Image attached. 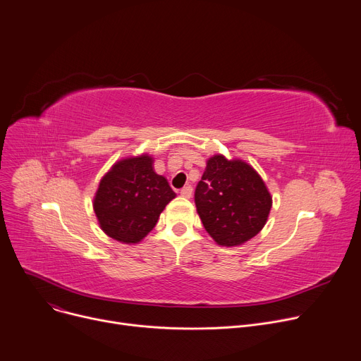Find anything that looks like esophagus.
Instances as JSON below:
<instances>
[{"label": "esophagus", "instance_id": "34e87169", "mask_svg": "<svg viewBox=\"0 0 361 361\" xmlns=\"http://www.w3.org/2000/svg\"><path fill=\"white\" fill-rule=\"evenodd\" d=\"M180 194L183 195L184 199H191V195H192V187H190V185H187V187H184V188H181V191H180Z\"/></svg>", "mask_w": 361, "mask_h": 361}]
</instances>
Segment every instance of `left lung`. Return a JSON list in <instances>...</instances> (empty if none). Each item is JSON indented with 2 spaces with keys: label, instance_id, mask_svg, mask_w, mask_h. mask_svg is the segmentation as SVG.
Returning <instances> with one entry per match:
<instances>
[{
  "label": "left lung",
  "instance_id": "left-lung-1",
  "mask_svg": "<svg viewBox=\"0 0 361 361\" xmlns=\"http://www.w3.org/2000/svg\"><path fill=\"white\" fill-rule=\"evenodd\" d=\"M194 202L206 232L220 246H240L255 238L268 221L272 195L243 159L216 154L195 187Z\"/></svg>",
  "mask_w": 361,
  "mask_h": 361
}]
</instances>
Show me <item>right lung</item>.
I'll list each match as a JSON object with an SVG mask.
<instances>
[{
  "instance_id": "add662e5",
  "label": "right lung",
  "mask_w": 361,
  "mask_h": 361,
  "mask_svg": "<svg viewBox=\"0 0 361 361\" xmlns=\"http://www.w3.org/2000/svg\"><path fill=\"white\" fill-rule=\"evenodd\" d=\"M174 197L167 178L154 171V158L141 154L114 164L94 192L93 210L109 238L135 245L152 231Z\"/></svg>"
}]
</instances>
